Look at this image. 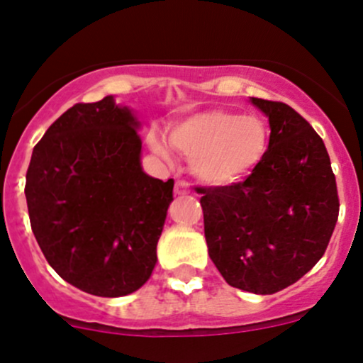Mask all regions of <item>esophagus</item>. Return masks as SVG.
Returning a JSON list of instances; mask_svg holds the SVG:
<instances>
[{"instance_id": "obj_1", "label": "esophagus", "mask_w": 363, "mask_h": 363, "mask_svg": "<svg viewBox=\"0 0 363 363\" xmlns=\"http://www.w3.org/2000/svg\"><path fill=\"white\" fill-rule=\"evenodd\" d=\"M175 194H188L189 193V184L186 181H177L175 182Z\"/></svg>"}]
</instances>
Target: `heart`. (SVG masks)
<instances>
[{
  "instance_id": "b5f03b06",
  "label": "heart",
  "mask_w": 363,
  "mask_h": 363,
  "mask_svg": "<svg viewBox=\"0 0 363 363\" xmlns=\"http://www.w3.org/2000/svg\"><path fill=\"white\" fill-rule=\"evenodd\" d=\"M169 143L189 156L193 174L208 184H231L257 169L269 150V128L262 118L228 109H207L177 121L167 132ZM150 146L170 160V147L158 133Z\"/></svg>"
}]
</instances>
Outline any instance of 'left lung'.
<instances>
[{
    "label": "left lung",
    "instance_id": "left-lung-1",
    "mask_svg": "<svg viewBox=\"0 0 363 363\" xmlns=\"http://www.w3.org/2000/svg\"><path fill=\"white\" fill-rule=\"evenodd\" d=\"M269 120V150L245 181L196 188L208 255L231 287L274 294L304 277L337 223L329 152L310 123L284 102L252 97Z\"/></svg>",
    "mask_w": 363,
    "mask_h": 363
}]
</instances>
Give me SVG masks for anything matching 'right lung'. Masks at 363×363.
<instances>
[{"instance_id": "add662e5", "label": "right lung", "mask_w": 363, "mask_h": 363, "mask_svg": "<svg viewBox=\"0 0 363 363\" xmlns=\"http://www.w3.org/2000/svg\"><path fill=\"white\" fill-rule=\"evenodd\" d=\"M139 121L111 95L74 104L34 146L26 200L48 264L99 297L135 292L151 277L174 179L140 167Z\"/></svg>"}]
</instances>
